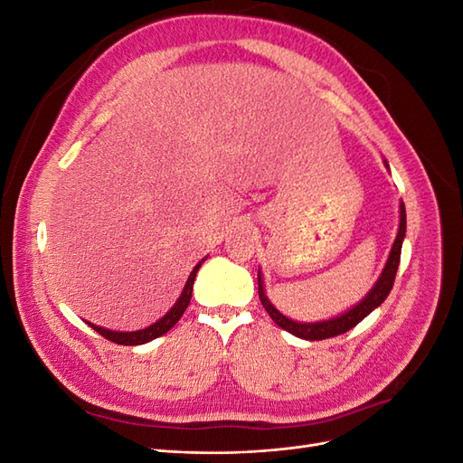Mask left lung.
I'll return each instance as SVG.
<instances>
[{
	"label": "left lung",
	"mask_w": 463,
	"mask_h": 463,
	"mask_svg": "<svg viewBox=\"0 0 463 463\" xmlns=\"http://www.w3.org/2000/svg\"><path fill=\"white\" fill-rule=\"evenodd\" d=\"M384 165H386V170H390V165H388L386 160H384ZM403 237H405V206H403V203H400L398 235H396L394 243H392L390 255H388V260L384 264L381 276H378L374 286L367 291L365 298H363L357 305H354L352 309L344 311L338 317H332V318H326V320H317V322H299V320H293V318L286 317L284 313H279L276 307L272 305V301L269 299V296H266L264 279H262V274L259 270V298H260V303L266 309V313L270 315V318L276 322L279 328H284L286 332L298 335V338H301V340H311V342L326 340V338H334V335H340L347 330H352L354 326L359 325L363 318L371 315L376 309V307H381L384 303V299L388 298L392 286H394L396 272H398V266H400Z\"/></svg>",
	"instance_id": "8db88e82"
}]
</instances>
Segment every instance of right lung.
I'll use <instances>...</instances> for the list:
<instances>
[{"label": "right lung", "instance_id": "1", "mask_svg": "<svg viewBox=\"0 0 463 463\" xmlns=\"http://www.w3.org/2000/svg\"><path fill=\"white\" fill-rule=\"evenodd\" d=\"M206 260V257L203 260H199V264L194 266L193 272L189 274L187 282H185V288L184 291H181V296L177 298V301L174 303V307L170 311H167L160 320L154 322V325L146 326V328H141V330H135V332H118V330H109V328H104V326H96L92 325V322H87V325L90 328H94L98 334H102L104 338L116 342V344H121V345H141V344H146V342H152L160 338L162 334H165L170 328L175 326V322L184 317L185 309L191 303V296H193V284H194V278H197V272L201 269V264Z\"/></svg>", "mask_w": 463, "mask_h": 463}]
</instances>
